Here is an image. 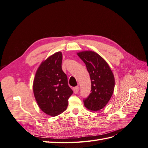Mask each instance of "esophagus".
Wrapping results in <instances>:
<instances>
[{"label": "esophagus", "instance_id": "34e87169", "mask_svg": "<svg viewBox=\"0 0 148 148\" xmlns=\"http://www.w3.org/2000/svg\"><path fill=\"white\" fill-rule=\"evenodd\" d=\"M78 91H79V87L78 86H76L73 88V92L75 94H77L78 92Z\"/></svg>", "mask_w": 148, "mask_h": 148}]
</instances>
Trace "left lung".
<instances>
[{
  "instance_id": "left-lung-1",
  "label": "left lung",
  "mask_w": 148,
  "mask_h": 148,
  "mask_svg": "<svg viewBox=\"0 0 148 148\" xmlns=\"http://www.w3.org/2000/svg\"><path fill=\"white\" fill-rule=\"evenodd\" d=\"M86 66L91 81L89 95L83 99L86 108L97 111L107 104L112 96L115 79L108 64L102 57L92 51H84L77 53Z\"/></svg>"
}]
</instances>
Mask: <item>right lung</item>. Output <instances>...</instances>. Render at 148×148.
Segmentation results:
<instances>
[{"mask_svg": "<svg viewBox=\"0 0 148 148\" xmlns=\"http://www.w3.org/2000/svg\"><path fill=\"white\" fill-rule=\"evenodd\" d=\"M62 54L57 52L42 62L33 82V92L39 108L55 117L66 109L73 91L62 69Z\"/></svg>", "mask_w": 148, "mask_h": 148, "instance_id": "obj_1", "label": "right lung"}]
</instances>
